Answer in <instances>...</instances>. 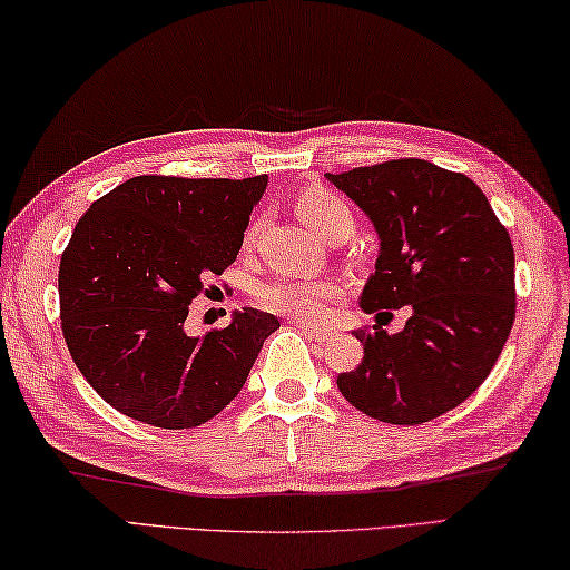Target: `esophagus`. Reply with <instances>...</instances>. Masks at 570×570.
I'll use <instances>...</instances> for the list:
<instances>
[{
    "label": "esophagus",
    "mask_w": 570,
    "mask_h": 570,
    "mask_svg": "<svg viewBox=\"0 0 570 570\" xmlns=\"http://www.w3.org/2000/svg\"><path fill=\"white\" fill-rule=\"evenodd\" d=\"M295 327L301 333H305L307 337H311V341H317V343H325L327 337L333 335L331 331H327V327H317V325H311V323H297Z\"/></svg>",
    "instance_id": "34e87169"
}]
</instances>
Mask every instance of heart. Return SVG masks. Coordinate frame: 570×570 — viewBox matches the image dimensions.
I'll return each mask as SVG.
<instances>
[{
  "label": "heart",
  "mask_w": 570,
  "mask_h": 570,
  "mask_svg": "<svg viewBox=\"0 0 570 570\" xmlns=\"http://www.w3.org/2000/svg\"><path fill=\"white\" fill-rule=\"evenodd\" d=\"M297 215L303 223L325 239L337 235H351L353 213L345 199L333 195L331 189L313 187L297 199ZM257 225H249L245 233V247L255 243ZM341 287L327 277H275L259 287V301L275 313H283L293 321L317 323L327 311V303L335 301Z\"/></svg>",
  "instance_id": "1"
}]
</instances>
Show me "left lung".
Returning <instances> with one entry per match:
<instances>
[{"label": "left lung", "mask_w": 570, "mask_h": 570, "mask_svg": "<svg viewBox=\"0 0 570 570\" xmlns=\"http://www.w3.org/2000/svg\"><path fill=\"white\" fill-rule=\"evenodd\" d=\"M325 177L371 217L381 239L363 311L411 305L401 333L381 323L355 331L363 363L337 375V387L375 421H433L481 387L511 335L515 257L508 229L471 177L425 159Z\"/></svg>", "instance_id": "obj_1"}]
</instances>
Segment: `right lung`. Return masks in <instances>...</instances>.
Segmentation results:
<instances>
[{
    "instance_id": "right-lung-1",
    "label": "right lung",
    "mask_w": 570,
    "mask_h": 570,
    "mask_svg": "<svg viewBox=\"0 0 570 570\" xmlns=\"http://www.w3.org/2000/svg\"><path fill=\"white\" fill-rule=\"evenodd\" d=\"M265 187L267 175H139L79 219L59 263V315L79 373L115 411L179 431L235 401L279 321L243 307L205 337L185 321L207 277L235 263Z\"/></svg>"
}]
</instances>
